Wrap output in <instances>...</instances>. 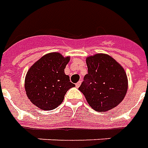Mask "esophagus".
<instances>
[{
	"label": "esophagus",
	"mask_w": 148,
	"mask_h": 148,
	"mask_svg": "<svg viewBox=\"0 0 148 148\" xmlns=\"http://www.w3.org/2000/svg\"><path fill=\"white\" fill-rule=\"evenodd\" d=\"M80 84H81V81H79V82H77L76 84V88H79V86H80Z\"/></svg>",
	"instance_id": "1"
}]
</instances>
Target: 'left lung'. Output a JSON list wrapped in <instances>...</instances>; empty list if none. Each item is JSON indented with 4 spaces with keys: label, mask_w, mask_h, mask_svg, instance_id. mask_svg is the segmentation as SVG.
<instances>
[{
    "label": "left lung",
    "mask_w": 148,
    "mask_h": 148,
    "mask_svg": "<svg viewBox=\"0 0 148 148\" xmlns=\"http://www.w3.org/2000/svg\"><path fill=\"white\" fill-rule=\"evenodd\" d=\"M88 74L79 90L95 111L112 109L122 101L127 91L126 72L119 63L106 54H96L86 60Z\"/></svg>",
    "instance_id": "1"
}]
</instances>
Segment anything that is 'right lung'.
Listing matches in <instances>:
<instances>
[{"label": "right lung", "instance_id": "right-lung-1", "mask_svg": "<svg viewBox=\"0 0 148 148\" xmlns=\"http://www.w3.org/2000/svg\"><path fill=\"white\" fill-rule=\"evenodd\" d=\"M69 57L58 52L42 56L29 69L25 81V92L31 102L43 110H52L63 102L66 92L75 87L65 75Z\"/></svg>", "mask_w": 148, "mask_h": 148}]
</instances>
